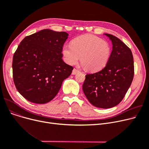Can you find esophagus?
Wrapping results in <instances>:
<instances>
[{
	"label": "esophagus",
	"mask_w": 149,
	"mask_h": 149,
	"mask_svg": "<svg viewBox=\"0 0 149 149\" xmlns=\"http://www.w3.org/2000/svg\"><path fill=\"white\" fill-rule=\"evenodd\" d=\"M79 72V70L77 69H74L72 70V75H75V74H78Z\"/></svg>",
	"instance_id": "esophagus-1"
}]
</instances>
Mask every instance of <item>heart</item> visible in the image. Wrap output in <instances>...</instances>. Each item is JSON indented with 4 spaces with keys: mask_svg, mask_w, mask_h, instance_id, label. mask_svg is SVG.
I'll use <instances>...</instances> for the list:
<instances>
[{
    "mask_svg": "<svg viewBox=\"0 0 149 149\" xmlns=\"http://www.w3.org/2000/svg\"><path fill=\"white\" fill-rule=\"evenodd\" d=\"M111 53V46L107 41L91 34L76 37L71 45H65L62 48L67 63L75 65L80 57L81 64L90 71H98L104 68Z\"/></svg>",
    "mask_w": 149,
    "mask_h": 149,
    "instance_id": "heart-1",
    "label": "heart"
}]
</instances>
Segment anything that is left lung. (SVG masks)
I'll return each instance as SVG.
<instances>
[{"label":"left lung","instance_id":"obj_1","mask_svg":"<svg viewBox=\"0 0 149 149\" xmlns=\"http://www.w3.org/2000/svg\"><path fill=\"white\" fill-rule=\"evenodd\" d=\"M104 34L112 42L110 58L100 71L86 75L83 91L93 106L109 109L118 105L130 88L134 75V62L126 44L113 35Z\"/></svg>","mask_w":149,"mask_h":149}]
</instances>
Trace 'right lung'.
I'll return each instance as SVG.
<instances>
[{"instance_id":"1","label":"right lung","mask_w":149,"mask_h":149,"mask_svg":"<svg viewBox=\"0 0 149 149\" xmlns=\"http://www.w3.org/2000/svg\"><path fill=\"white\" fill-rule=\"evenodd\" d=\"M66 32L43 29L23 38L13 58L14 83L30 102L45 104L58 92L73 67L62 59Z\"/></svg>"}]
</instances>
